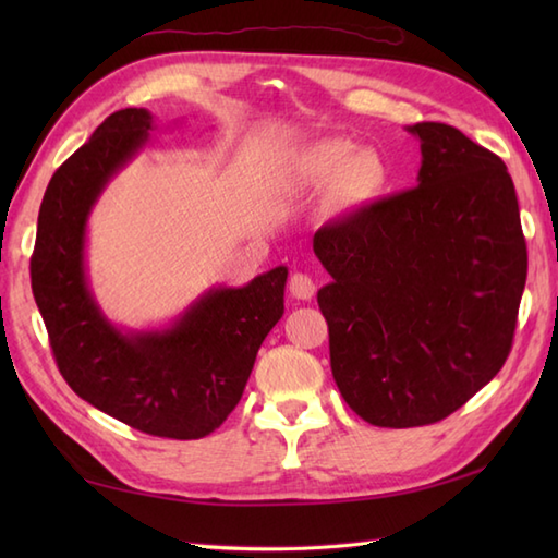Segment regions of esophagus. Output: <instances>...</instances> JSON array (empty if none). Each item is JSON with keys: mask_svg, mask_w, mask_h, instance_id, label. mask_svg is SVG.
<instances>
[{"mask_svg": "<svg viewBox=\"0 0 558 558\" xmlns=\"http://www.w3.org/2000/svg\"><path fill=\"white\" fill-rule=\"evenodd\" d=\"M316 292V282L306 272H292L290 276V294L298 300H312Z\"/></svg>", "mask_w": 558, "mask_h": 558, "instance_id": "obj_1", "label": "esophagus"}]
</instances>
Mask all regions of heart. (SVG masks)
I'll return each instance as SVG.
<instances>
[{"label": "heart", "instance_id": "obj_1", "mask_svg": "<svg viewBox=\"0 0 558 558\" xmlns=\"http://www.w3.org/2000/svg\"><path fill=\"white\" fill-rule=\"evenodd\" d=\"M312 172L322 180L342 177L352 198L372 196L384 184V165L376 153L357 150L348 141H326L312 153Z\"/></svg>", "mask_w": 558, "mask_h": 558}]
</instances>
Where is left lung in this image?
Wrapping results in <instances>:
<instances>
[{"instance_id":"obj_1","label":"left lung","mask_w":558,"mask_h":558,"mask_svg":"<svg viewBox=\"0 0 558 558\" xmlns=\"http://www.w3.org/2000/svg\"><path fill=\"white\" fill-rule=\"evenodd\" d=\"M417 186L314 234L330 369L364 422L424 426L465 405L513 345L527 246L506 165L456 126L420 122Z\"/></svg>"}]
</instances>
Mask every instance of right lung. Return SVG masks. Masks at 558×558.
I'll return each instance as SVG.
<instances>
[{
  "label": "right lung",
  "instance_id": "add662e5",
  "mask_svg": "<svg viewBox=\"0 0 558 558\" xmlns=\"http://www.w3.org/2000/svg\"><path fill=\"white\" fill-rule=\"evenodd\" d=\"M150 129L144 108L114 112L52 174L31 286L71 390L138 432L186 441L216 432L240 402L260 342L286 312L288 268L244 288H210L162 330L108 322L88 286V216L112 177L148 144Z\"/></svg>",
  "mask_w": 558,
  "mask_h": 558
}]
</instances>
